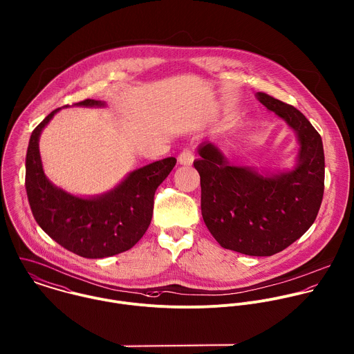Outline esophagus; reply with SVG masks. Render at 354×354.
Segmentation results:
<instances>
[{
	"instance_id": "esophagus-1",
	"label": "esophagus",
	"mask_w": 354,
	"mask_h": 354,
	"mask_svg": "<svg viewBox=\"0 0 354 354\" xmlns=\"http://www.w3.org/2000/svg\"><path fill=\"white\" fill-rule=\"evenodd\" d=\"M193 160H194V153H193L190 149H185V150L178 156V161H179L182 165H190V164H193Z\"/></svg>"
}]
</instances>
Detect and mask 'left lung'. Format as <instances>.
Segmentation results:
<instances>
[{
	"mask_svg": "<svg viewBox=\"0 0 354 354\" xmlns=\"http://www.w3.org/2000/svg\"><path fill=\"white\" fill-rule=\"evenodd\" d=\"M256 95L297 133V167L264 176L231 165L211 142L200 145L194 167L201 178L203 217L220 246L248 256H272L302 236L317 216L324 150L320 134L298 109L261 91Z\"/></svg>",
	"mask_w": 354,
	"mask_h": 354,
	"instance_id": "1",
	"label": "left lung"
}]
</instances>
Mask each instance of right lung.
Listing matches in <instances>:
<instances>
[{
	"instance_id": "right-lung-1",
	"label": "right lung",
	"mask_w": 354,
	"mask_h": 354,
	"mask_svg": "<svg viewBox=\"0 0 354 354\" xmlns=\"http://www.w3.org/2000/svg\"><path fill=\"white\" fill-rule=\"evenodd\" d=\"M76 106H104L84 100ZM60 111L50 112L32 131L26 156V192L39 227L59 245L86 259H104L131 249L146 232L154 193L176 164L167 157L127 175L111 192L80 198L56 187L45 175L39 154V137Z\"/></svg>"
}]
</instances>
